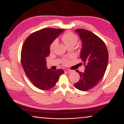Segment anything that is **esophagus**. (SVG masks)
Instances as JSON below:
<instances>
[{"label":"esophagus","mask_w":124,"mask_h":124,"mask_svg":"<svg viewBox=\"0 0 124 124\" xmlns=\"http://www.w3.org/2000/svg\"><path fill=\"white\" fill-rule=\"evenodd\" d=\"M72 70H68V69H66V70H64V72L65 73H70L72 72Z\"/></svg>","instance_id":"1"}]
</instances>
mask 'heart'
Segmentation results:
<instances>
[{"label":"heart","instance_id":"b5f03b06","mask_svg":"<svg viewBox=\"0 0 124 124\" xmlns=\"http://www.w3.org/2000/svg\"><path fill=\"white\" fill-rule=\"evenodd\" d=\"M78 40V38L77 35L71 32H67L66 33H65L62 37V40L64 43V44L66 45V46H68L71 45H75L77 43ZM56 44H57V41H56V40L52 42L50 47V51H53ZM62 62L63 63L66 64L68 63V61L66 59H64L63 60Z\"/></svg>","mask_w":124,"mask_h":124}]
</instances>
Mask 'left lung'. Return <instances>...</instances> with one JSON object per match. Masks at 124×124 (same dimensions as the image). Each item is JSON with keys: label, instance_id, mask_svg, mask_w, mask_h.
<instances>
[{"label": "left lung", "instance_id": "left-lung-1", "mask_svg": "<svg viewBox=\"0 0 124 124\" xmlns=\"http://www.w3.org/2000/svg\"><path fill=\"white\" fill-rule=\"evenodd\" d=\"M82 41L80 58L85 66L84 72L76 70L80 75L75 87L86 91L97 84L104 76L108 62L107 48L103 41L90 31L75 29Z\"/></svg>", "mask_w": 124, "mask_h": 124}]
</instances>
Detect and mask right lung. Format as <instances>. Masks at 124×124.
<instances>
[{
  "label": "right lung",
  "instance_id": "right-lung-1",
  "mask_svg": "<svg viewBox=\"0 0 124 124\" xmlns=\"http://www.w3.org/2000/svg\"><path fill=\"white\" fill-rule=\"evenodd\" d=\"M64 29L47 28L31 34L22 46L21 61L27 77L35 87L42 90L53 87L63 70H49L46 58L50 54V47L54 40Z\"/></svg>",
  "mask_w": 124,
  "mask_h": 124
}]
</instances>
